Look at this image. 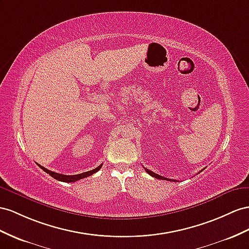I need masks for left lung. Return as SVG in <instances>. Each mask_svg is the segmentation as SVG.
Returning <instances> with one entry per match:
<instances>
[{
	"label": "left lung",
	"instance_id": "1",
	"mask_svg": "<svg viewBox=\"0 0 249 249\" xmlns=\"http://www.w3.org/2000/svg\"><path fill=\"white\" fill-rule=\"evenodd\" d=\"M145 170H146V173H147L148 175H150L151 177H154V178H156V179H160V180H167V181H176V180H171V179H167V178H164V177H162V176H159V175H157V174H155L154 171H151V170H149V169H147V168H145Z\"/></svg>",
	"mask_w": 249,
	"mask_h": 249
}]
</instances>
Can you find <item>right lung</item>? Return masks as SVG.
Returning a JSON list of instances; mask_svg holds the SVG:
<instances>
[{
    "instance_id": "add662e5",
    "label": "right lung",
    "mask_w": 249,
    "mask_h": 249,
    "mask_svg": "<svg viewBox=\"0 0 249 249\" xmlns=\"http://www.w3.org/2000/svg\"><path fill=\"white\" fill-rule=\"evenodd\" d=\"M39 165V164H37ZM40 168L43 169L45 173H47L49 176H52L53 178H54L55 180L58 181H62V182H67V183H71V182H75L78 180H81V179H84V178H87L89 176H92L93 174L97 173L98 170L101 169L102 165H100V166H98L97 168H94L92 170H89V171H86V173H83V174H79V175H73V176H66V175H61V174H56L54 173V171H50L48 170L47 168L41 166V165H39Z\"/></svg>"
}]
</instances>
